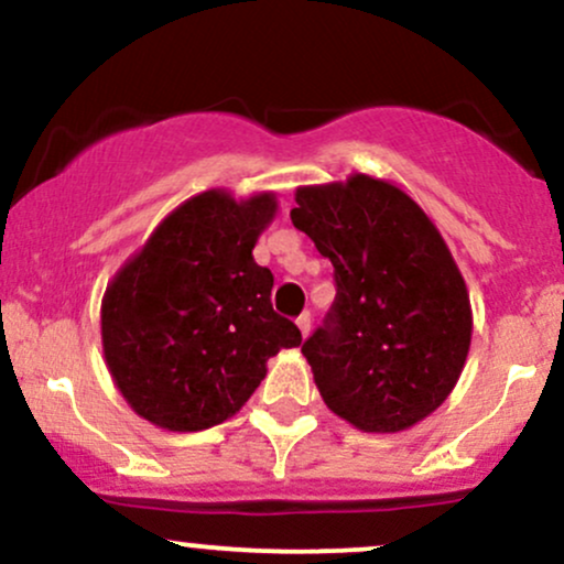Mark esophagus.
<instances>
[{"mask_svg": "<svg viewBox=\"0 0 564 564\" xmlns=\"http://www.w3.org/2000/svg\"><path fill=\"white\" fill-rule=\"evenodd\" d=\"M296 328H300L302 336L310 334V313H302L300 318H296Z\"/></svg>", "mask_w": 564, "mask_h": 564, "instance_id": "34e87169", "label": "esophagus"}]
</instances>
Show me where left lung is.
Returning a JSON list of instances; mask_svg holds the SVG:
<instances>
[{
    "mask_svg": "<svg viewBox=\"0 0 564 564\" xmlns=\"http://www.w3.org/2000/svg\"><path fill=\"white\" fill-rule=\"evenodd\" d=\"M294 198L291 223L334 264V307L302 345L323 403L355 430H411L448 400L471 345L448 243L403 187L371 174Z\"/></svg>",
    "mask_w": 564,
    "mask_h": 564,
    "instance_id": "left-lung-1",
    "label": "left lung"
}]
</instances>
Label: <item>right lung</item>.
<instances>
[{
    "instance_id": "add662e5",
    "label": "right lung",
    "mask_w": 564,
    "mask_h": 564,
    "mask_svg": "<svg viewBox=\"0 0 564 564\" xmlns=\"http://www.w3.org/2000/svg\"><path fill=\"white\" fill-rule=\"evenodd\" d=\"M278 215L273 191L236 198L225 187L172 209L121 264L100 304L108 373L127 405L170 432L236 416L268 360L302 345L273 313V273L254 246Z\"/></svg>"
}]
</instances>
